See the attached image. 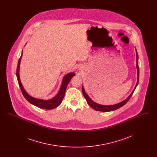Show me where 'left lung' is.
Wrapping results in <instances>:
<instances>
[{
  "label": "left lung",
  "instance_id": "8db88e82",
  "mask_svg": "<svg viewBox=\"0 0 157 157\" xmlns=\"http://www.w3.org/2000/svg\"><path fill=\"white\" fill-rule=\"evenodd\" d=\"M135 51H136V69H137V82L136 83V85L135 86L134 89L132 90V92L131 93V94L124 101H122V102H119L118 104H116L111 105H101L99 104H98L97 102H94L90 98L88 95V94L86 93L85 89L83 88V86L82 85V93L83 95L84 96L85 98L86 99L87 103L89 104L91 108H92L98 111H102V112H109V111H112L114 110H116L118 108H120L121 107H122V106H124V105L127 104V102L129 100V99L131 97L132 95L133 94L135 90L136 89L138 82H139V75H140V69H139V66H138V55L136 51V49H135Z\"/></svg>",
  "mask_w": 157,
  "mask_h": 157
}]
</instances>
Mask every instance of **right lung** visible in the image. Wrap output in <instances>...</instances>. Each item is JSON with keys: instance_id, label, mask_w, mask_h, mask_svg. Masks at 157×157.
Segmentation results:
<instances>
[{"instance_id": "right-lung-1", "label": "right lung", "mask_w": 157, "mask_h": 157, "mask_svg": "<svg viewBox=\"0 0 157 157\" xmlns=\"http://www.w3.org/2000/svg\"><path fill=\"white\" fill-rule=\"evenodd\" d=\"M23 51H22L21 56L18 61L17 63V69H16V77L19 83L20 88L21 90V91L22 92L23 95L25 99L29 102L30 104H32L37 107H39L42 109H53L56 107H58L62 99H63L65 91L67 88V84L71 80L72 78L75 76V72H69L67 74L65 75L62 79V84L60 87L59 90L58 92V94L52 98L50 99H47V100H44L42 99H38L36 98L33 97L29 95L27 92L25 90L23 86L22 85V83L21 82V81L20 79V76H19V71H20V65H21V61L22 57Z\"/></svg>"}]
</instances>
